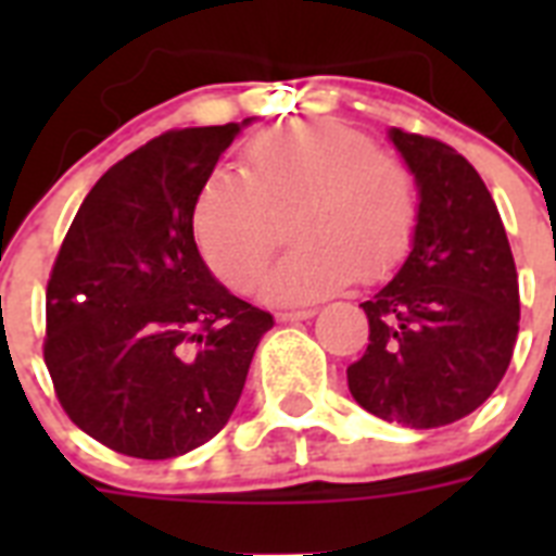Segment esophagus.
I'll use <instances>...</instances> for the list:
<instances>
[{"label":"esophagus","instance_id":"esophagus-1","mask_svg":"<svg viewBox=\"0 0 556 556\" xmlns=\"http://www.w3.org/2000/svg\"><path fill=\"white\" fill-rule=\"evenodd\" d=\"M314 308H294V312H279L277 320L279 323H300V320H312Z\"/></svg>","mask_w":556,"mask_h":556}]
</instances>
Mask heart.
<instances>
[{
	"instance_id": "1",
	"label": "heart",
	"mask_w": 556,
	"mask_h": 556,
	"mask_svg": "<svg viewBox=\"0 0 556 556\" xmlns=\"http://www.w3.org/2000/svg\"><path fill=\"white\" fill-rule=\"evenodd\" d=\"M291 210L296 248L262 282L277 303H312L355 277L378 282L404 260L418 225L404 164L352 126L308 121L260 135L244 152V176L213 169L192 204V236L210 270L248 291L279 242L274 216Z\"/></svg>"
}]
</instances>
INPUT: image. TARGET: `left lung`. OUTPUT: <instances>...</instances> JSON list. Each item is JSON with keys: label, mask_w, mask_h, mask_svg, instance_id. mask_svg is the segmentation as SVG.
I'll use <instances>...</instances> for the list:
<instances>
[{"label": "left lung", "mask_w": 556, "mask_h": 556, "mask_svg": "<svg viewBox=\"0 0 556 556\" xmlns=\"http://www.w3.org/2000/svg\"><path fill=\"white\" fill-rule=\"evenodd\" d=\"M418 190L413 248L366 300L369 346L346 369L366 413L413 430L465 418L500 387L519 331L514 253L491 192L453 147L389 129Z\"/></svg>", "instance_id": "left-lung-1"}]
</instances>
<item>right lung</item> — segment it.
<instances>
[{
    "label": "right lung",
    "mask_w": 556,
    "mask_h": 556,
    "mask_svg": "<svg viewBox=\"0 0 556 556\" xmlns=\"http://www.w3.org/2000/svg\"><path fill=\"white\" fill-rule=\"evenodd\" d=\"M159 135L83 199L46 291V366L83 432L135 458H176L233 415L274 317L204 265L192 204L251 126Z\"/></svg>",
    "instance_id": "obj_1"
}]
</instances>
